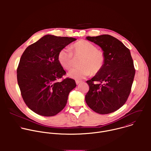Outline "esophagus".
Masks as SVG:
<instances>
[{"mask_svg":"<svg viewBox=\"0 0 151 151\" xmlns=\"http://www.w3.org/2000/svg\"><path fill=\"white\" fill-rule=\"evenodd\" d=\"M81 82H82V81H79V80H76V83L77 84V85H78L79 83H80Z\"/></svg>","mask_w":151,"mask_h":151,"instance_id":"obj_1","label":"esophagus"}]
</instances>
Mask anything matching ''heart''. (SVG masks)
Instances as JSON below:
<instances>
[{
	"mask_svg": "<svg viewBox=\"0 0 151 151\" xmlns=\"http://www.w3.org/2000/svg\"><path fill=\"white\" fill-rule=\"evenodd\" d=\"M72 51L63 48L58 54V61L63 68L70 70L73 66L75 57H81L79 62L80 66L72 69L68 73L69 77L82 79L99 73L104 66L105 55L104 52L87 40H79L71 46Z\"/></svg>",
	"mask_w": 151,
	"mask_h": 151,
	"instance_id": "1",
	"label": "heart"
}]
</instances>
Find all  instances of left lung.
<instances>
[{"instance_id": "1", "label": "left lung", "mask_w": 151, "mask_h": 151, "mask_svg": "<svg viewBox=\"0 0 151 151\" xmlns=\"http://www.w3.org/2000/svg\"><path fill=\"white\" fill-rule=\"evenodd\" d=\"M87 39L102 48L106 60L100 72L87 81L90 88L85 101L96 113L108 114L121 107L130 94L136 72L133 60L130 50L111 35Z\"/></svg>"}]
</instances>
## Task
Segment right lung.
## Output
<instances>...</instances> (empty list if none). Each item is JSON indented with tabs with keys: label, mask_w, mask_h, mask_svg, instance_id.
I'll return each instance as SVG.
<instances>
[{
	"label": "right lung",
	"mask_w": 151,
	"mask_h": 151,
	"mask_svg": "<svg viewBox=\"0 0 151 151\" xmlns=\"http://www.w3.org/2000/svg\"><path fill=\"white\" fill-rule=\"evenodd\" d=\"M73 37L46 35L29 45L21 57L17 82L27 106L36 114L52 116L66 106L75 81L66 78L58 61L60 50L76 40Z\"/></svg>",
	"instance_id": "obj_1"
}]
</instances>
